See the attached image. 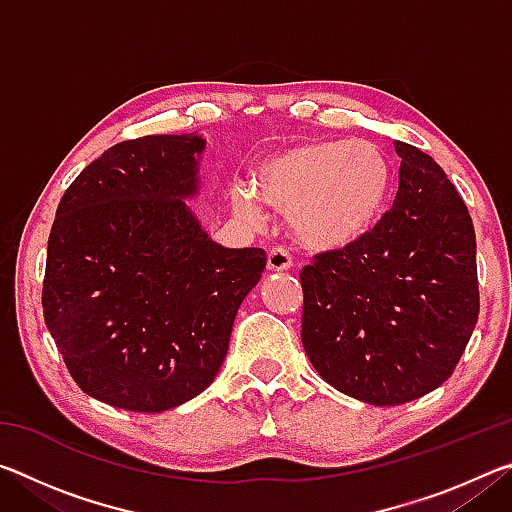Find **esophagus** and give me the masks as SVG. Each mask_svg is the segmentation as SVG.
Returning <instances> with one entry per match:
<instances>
[{
    "instance_id": "esophagus-1",
    "label": "esophagus",
    "mask_w": 512,
    "mask_h": 512,
    "mask_svg": "<svg viewBox=\"0 0 512 512\" xmlns=\"http://www.w3.org/2000/svg\"><path fill=\"white\" fill-rule=\"evenodd\" d=\"M266 268L271 273H280V271H289L291 268V255L284 248H273L266 257Z\"/></svg>"
}]
</instances>
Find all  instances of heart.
<instances>
[{
    "label": "heart",
    "mask_w": 512,
    "mask_h": 512,
    "mask_svg": "<svg viewBox=\"0 0 512 512\" xmlns=\"http://www.w3.org/2000/svg\"><path fill=\"white\" fill-rule=\"evenodd\" d=\"M391 187V160L375 142L314 140L264 155L255 164L253 192L235 189V210L259 221V200L287 214L300 246L334 253L375 230Z\"/></svg>",
    "instance_id": "1"
}]
</instances>
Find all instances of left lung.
I'll list each match as a JSON object with an SVG mask.
<instances>
[{"mask_svg":"<svg viewBox=\"0 0 512 512\" xmlns=\"http://www.w3.org/2000/svg\"><path fill=\"white\" fill-rule=\"evenodd\" d=\"M393 210L359 244L300 273L302 345L329 386L375 406L431 393L452 375L479 318L476 237L436 160L395 140Z\"/></svg>","mask_w":512,"mask_h":512,"instance_id":"1","label":"left lung"}]
</instances>
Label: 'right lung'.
Masks as SVG:
<instances>
[{
    "instance_id": "add662e5",
    "label": "right lung",
    "mask_w": 512,
    "mask_h": 512,
    "mask_svg": "<svg viewBox=\"0 0 512 512\" xmlns=\"http://www.w3.org/2000/svg\"><path fill=\"white\" fill-rule=\"evenodd\" d=\"M201 135H146L88 164L60 198L42 314L69 375L99 402L160 413L201 395L225 359L264 248H225L189 210Z\"/></svg>"
}]
</instances>
